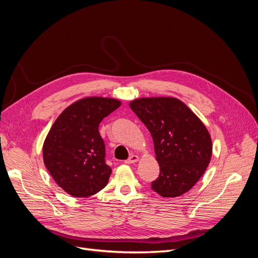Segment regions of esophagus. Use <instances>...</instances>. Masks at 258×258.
Instances as JSON below:
<instances>
[{"label":"esophagus","instance_id":"obj_1","mask_svg":"<svg viewBox=\"0 0 258 258\" xmlns=\"http://www.w3.org/2000/svg\"><path fill=\"white\" fill-rule=\"evenodd\" d=\"M139 160V156H137V155H135V154H132V155H130V157L124 161L126 163H128V165H130V163H135V162H137Z\"/></svg>","mask_w":258,"mask_h":258}]
</instances>
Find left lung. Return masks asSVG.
Returning <instances> with one entry per match:
<instances>
[{
    "label": "left lung",
    "instance_id": "1",
    "mask_svg": "<svg viewBox=\"0 0 258 258\" xmlns=\"http://www.w3.org/2000/svg\"><path fill=\"white\" fill-rule=\"evenodd\" d=\"M131 110L150 130L160 168L152 189L161 197H178L204 175L212 156L206 126L190 108L175 98H141Z\"/></svg>",
    "mask_w": 258,
    "mask_h": 258
}]
</instances>
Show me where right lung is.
<instances>
[{
    "label": "right lung",
    "mask_w": 258,
    "mask_h": 258,
    "mask_svg": "<svg viewBox=\"0 0 258 258\" xmlns=\"http://www.w3.org/2000/svg\"><path fill=\"white\" fill-rule=\"evenodd\" d=\"M119 106L116 99L84 98L68 106L50 128L43 145L44 163L71 196L86 198L106 186L112 169L105 162L99 124Z\"/></svg>",
    "instance_id": "obj_1"
}]
</instances>
